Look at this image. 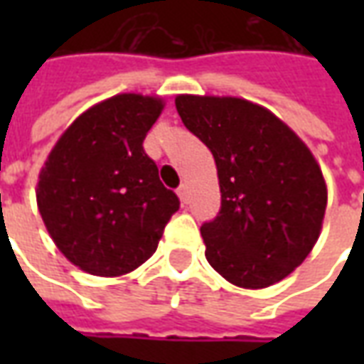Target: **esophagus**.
<instances>
[{"mask_svg": "<svg viewBox=\"0 0 364 364\" xmlns=\"http://www.w3.org/2000/svg\"><path fill=\"white\" fill-rule=\"evenodd\" d=\"M177 195H179V198H181V203H189V187H187V183H181L179 185V189H177Z\"/></svg>", "mask_w": 364, "mask_h": 364, "instance_id": "34e87169", "label": "esophagus"}]
</instances>
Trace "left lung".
<instances>
[{
  "label": "left lung",
  "mask_w": 364,
  "mask_h": 364,
  "mask_svg": "<svg viewBox=\"0 0 364 364\" xmlns=\"http://www.w3.org/2000/svg\"><path fill=\"white\" fill-rule=\"evenodd\" d=\"M175 107L218 169L220 210L200 226L206 259L244 289L279 282L320 236L328 191L316 159L282 120L245 99L179 95Z\"/></svg>",
  "instance_id": "1"
}]
</instances>
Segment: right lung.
<instances>
[{"mask_svg":"<svg viewBox=\"0 0 364 364\" xmlns=\"http://www.w3.org/2000/svg\"><path fill=\"white\" fill-rule=\"evenodd\" d=\"M164 105L124 93L91 107L44 164L36 203L48 234L74 265L117 277L150 259L179 198L159 181L144 138Z\"/></svg>","mask_w":364,"mask_h":364,"instance_id":"add662e5","label":"right lung"}]
</instances>
